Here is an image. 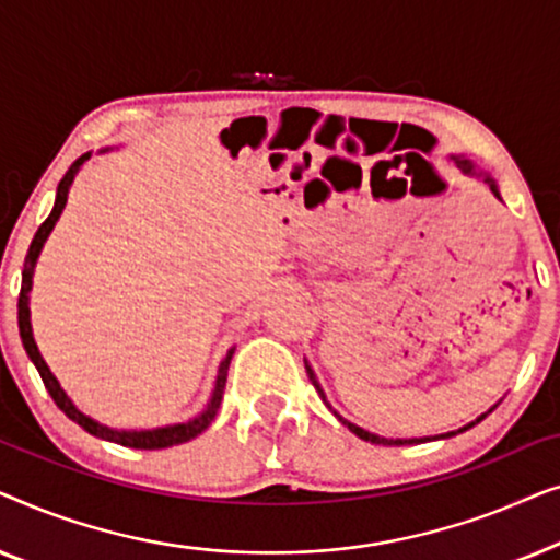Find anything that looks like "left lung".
Here are the masks:
<instances>
[{"label": "left lung", "mask_w": 560, "mask_h": 560, "mask_svg": "<svg viewBox=\"0 0 560 560\" xmlns=\"http://www.w3.org/2000/svg\"><path fill=\"white\" fill-rule=\"evenodd\" d=\"M456 165L458 167H462V171L466 173V175H477V178H481V180H485L487 183V186L489 188H492V194L497 196V198H500V190H497V186H494V180L492 178H489V175H485V173H477V171H474V165L469 163V160H458L456 158ZM305 370H308V377H311V382H313V385H316V389H318V395L320 397H324V393H320V387H318V382H316V377H313V372H311V366H305ZM481 418H485V416H481ZM479 418V420H481ZM341 423L343 425H349V431L351 433H357L359 435V439H364V441H372V443H382V446H405V443H423V441H428V439H382V435H374V433H370V431H364V428H359V425H354V423H347V420H341ZM474 425V423H471ZM471 425H466V428H471ZM466 428H462V431H466ZM448 435H454V433H448Z\"/></svg>", "instance_id": "8db88e82"}]
</instances>
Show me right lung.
<instances>
[{
    "mask_svg": "<svg viewBox=\"0 0 560 560\" xmlns=\"http://www.w3.org/2000/svg\"><path fill=\"white\" fill-rule=\"evenodd\" d=\"M91 158V152L86 155H81L75 163L68 167L63 178L58 183V194H56V206H52L50 217L43 221L40 229H37L33 242H30V249H27V257H25V270H22V288H20V301H18V324H20V339H22V347H25L27 357L33 359V364L37 366V372H40V380L45 389H48L52 402L58 405L60 410L66 412L68 418L73 420V423H79L83 431H89L91 435H98V439L104 441H112V443H119V446H129V448H144V451H152V448H171V446H178V443H186L190 439H196L198 433H203L206 428L211 425L213 416H217L219 405H221V397H224V387H226V374H229V362H232V354L234 349L226 351L224 362L219 366V374H217V387H213V395H211V402L206 405V410L201 416L188 420V423H178V425H167V428H155V431H114V428H106V425H98L96 420H91L89 416H83V412L75 408V405L68 400V395L60 389L58 380L52 377V372L48 370V364H45V359L40 357V351H37V343L33 339V326H30V288H33V270H35V262H37V255H40L45 240H48V234L52 232V226H56V221L60 213H63V206L68 201V188H71V183L75 178V173H79V167L86 163Z\"/></svg>",
    "mask_w": 560,
    "mask_h": 560,
    "instance_id": "right-lung-1",
    "label": "right lung"
}]
</instances>
